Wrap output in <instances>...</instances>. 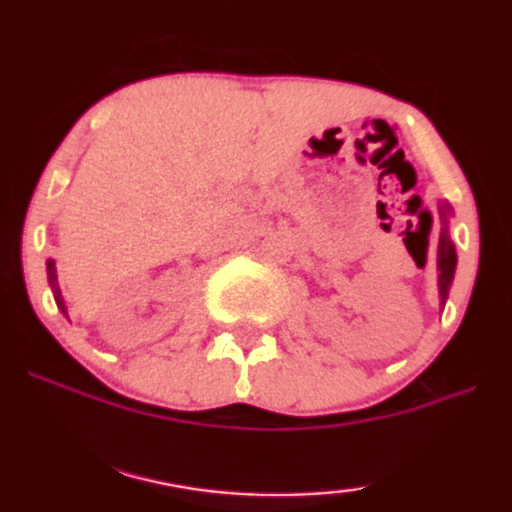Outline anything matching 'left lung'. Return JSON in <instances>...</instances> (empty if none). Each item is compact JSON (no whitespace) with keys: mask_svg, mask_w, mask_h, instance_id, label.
Wrapping results in <instances>:
<instances>
[{"mask_svg":"<svg viewBox=\"0 0 512 512\" xmlns=\"http://www.w3.org/2000/svg\"><path fill=\"white\" fill-rule=\"evenodd\" d=\"M440 214H442V235H440V249H437V270H440V298L444 305V301H447L449 296L451 282H454L456 249H454V242L449 240V232H447V214H449L447 204H442Z\"/></svg>","mask_w":512,"mask_h":512,"instance_id":"1","label":"left lung"}]
</instances>
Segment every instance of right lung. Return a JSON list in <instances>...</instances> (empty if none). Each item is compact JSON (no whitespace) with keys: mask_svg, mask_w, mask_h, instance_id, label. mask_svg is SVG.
Here are the masks:
<instances>
[{"mask_svg":"<svg viewBox=\"0 0 512 512\" xmlns=\"http://www.w3.org/2000/svg\"><path fill=\"white\" fill-rule=\"evenodd\" d=\"M46 268H49V282H51V287H53V296H56L58 308H61V313L65 315V303H63L61 291H58V284H56V268H53V261H46Z\"/></svg>","mask_w":512,"mask_h":512,"instance_id":"add662e5","label":"right lung"}]
</instances>
